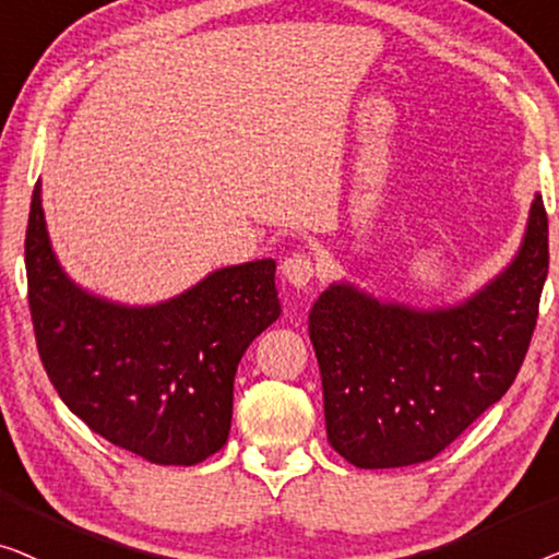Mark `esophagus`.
Returning <instances> with one entry per match:
<instances>
[{
	"mask_svg": "<svg viewBox=\"0 0 559 559\" xmlns=\"http://www.w3.org/2000/svg\"><path fill=\"white\" fill-rule=\"evenodd\" d=\"M281 273L294 288H306L313 281V276H317V269H313V261L309 255L294 253L281 263Z\"/></svg>",
	"mask_w": 559,
	"mask_h": 559,
	"instance_id": "esophagus-1",
	"label": "esophagus"
}]
</instances>
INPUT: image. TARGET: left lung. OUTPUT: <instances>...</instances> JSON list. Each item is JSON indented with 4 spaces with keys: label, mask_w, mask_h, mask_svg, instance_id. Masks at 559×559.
<instances>
[{
    "label": "left lung",
    "mask_w": 559,
    "mask_h": 559,
    "mask_svg": "<svg viewBox=\"0 0 559 559\" xmlns=\"http://www.w3.org/2000/svg\"><path fill=\"white\" fill-rule=\"evenodd\" d=\"M549 269L534 194L512 263L476 294L420 309L336 281L309 313L326 438L357 468L430 461L512 388Z\"/></svg>",
    "instance_id": "obj_1"
}]
</instances>
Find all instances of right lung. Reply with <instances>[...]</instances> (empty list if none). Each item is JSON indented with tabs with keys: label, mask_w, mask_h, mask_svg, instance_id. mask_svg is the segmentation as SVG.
<instances>
[{
	"label": "right lung",
	"mask_w": 559,
	"mask_h": 559,
	"mask_svg": "<svg viewBox=\"0 0 559 559\" xmlns=\"http://www.w3.org/2000/svg\"><path fill=\"white\" fill-rule=\"evenodd\" d=\"M25 265L45 372L93 433L159 466L225 445L240 359L281 317L273 258L212 271L159 304L111 301L62 271L37 182Z\"/></svg>",
	"instance_id": "1"
}]
</instances>
